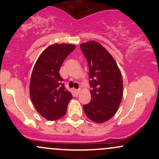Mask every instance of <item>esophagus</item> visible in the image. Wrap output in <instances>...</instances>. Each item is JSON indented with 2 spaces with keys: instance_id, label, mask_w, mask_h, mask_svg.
Returning a JSON list of instances; mask_svg holds the SVG:
<instances>
[{
  "instance_id": "obj_1",
  "label": "esophagus",
  "mask_w": 159,
  "mask_h": 159,
  "mask_svg": "<svg viewBox=\"0 0 159 159\" xmlns=\"http://www.w3.org/2000/svg\"><path fill=\"white\" fill-rule=\"evenodd\" d=\"M75 92L77 94H79L80 92H81V89H78V90H75Z\"/></svg>"
}]
</instances>
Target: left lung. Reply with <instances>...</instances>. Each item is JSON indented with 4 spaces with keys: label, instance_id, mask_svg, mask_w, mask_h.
<instances>
[{
    "label": "left lung",
    "instance_id": "left-lung-1",
    "mask_svg": "<svg viewBox=\"0 0 159 159\" xmlns=\"http://www.w3.org/2000/svg\"><path fill=\"white\" fill-rule=\"evenodd\" d=\"M81 48L89 65L91 101L83 106L86 116L102 123L114 116L123 94V77L119 67L107 49L98 42H87Z\"/></svg>",
    "mask_w": 159,
    "mask_h": 159
}]
</instances>
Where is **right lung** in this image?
Masks as SVG:
<instances>
[{
  "label": "right lung",
  "mask_w": 159,
  "mask_h": 159,
  "mask_svg": "<svg viewBox=\"0 0 159 159\" xmlns=\"http://www.w3.org/2000/svg\"><path fill=\"white\" fill-rule=\"evenodd\" d=\"M75 45L54 43L41 53L33 69L30 96L36 111L46 120L63 117L72 96L65 89L60 75L61 66Z\"/></svg>",
  "instance_id": "obj_1"
}]
</instances>
